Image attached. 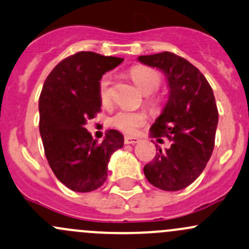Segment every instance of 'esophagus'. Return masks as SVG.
Segmentation results:
<instances>
[{
    "label": "esophagus",
    "instance_id": "1",
    "mask_svg": "<svg viewBox=\"0 0 249 249\" xmlns=\"http://www.w3.org/2000/svg\"><path fill=\"white\" fill-rule=\"evenodd\" d=\"M125 144H136V143L140 142V138L132 137V136H126L124 140Z\"/></svg>",
    "mask_w": 249,
    "mask_h": 249
}]
</instances>
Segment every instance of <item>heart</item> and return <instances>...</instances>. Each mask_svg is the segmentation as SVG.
Listing matches in <instances>:
<instances>
[{"mask_svg": "<svg viewBox=\"0 0 249 249\" xmlns=\"http://www.w3.org/2000/svg\"><path fill=\"white\" fill-rule=\"evenodd\" d=\"M130 77L136 83L138 88L144 94H150L155 91L161 85V75L153 68L145 65H135L129 71ZM111 74H105L101 76L98 85V94L101 104L107 106L111 103ZM150 104H155L154 98H149ZM148 120L145 112H131V111H119L112 117L111 124L114 127L123 132L135 133L138 127L143 126Z\"/></svg>", "mask_w": 249, "mask_h": 249, "instance_id": "heart-1", "label": "heart"}]
</instances>
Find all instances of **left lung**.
Instances as JSON below:
<instances>
[{"label":"left lung","instance_id":"8db88e82","mask_svg":"<svg viewBox=\"0 0 249 249\" xmlns=\"http://www.w3.org/2000/svg\"><path fill=\"white\" fill-rule=\"evenodd\" d=\"M138 61L166 75L169 96L163 111L150 127V137L171 141L144 166L149 182L163 191H179L192 184L211 158L218 111L205 76L190 62L172 52L140 56Z\"/></svg>","mask_w":249,"mask_h":249}]
</instances>
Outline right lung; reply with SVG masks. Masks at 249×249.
<instances>
[{"instance_id": "1", "label": "right lung", "mask_w": 249, "mask_h": 249, "mask_svg": "<svg viewBox=\"0 0 249 249\" xmlns=\"http://www.w3.org/2000/svg\"><path fill=\"white\" fill-rule=\"evenodd\" d=\"M124 59L82 51L53 68L39 96V131L57 179L75 192L103 186L112 154L124 145V136L108 130L104 141L93 140L85 125L100 112L98 85L106 71Z\"/></svg>"}]
</instances>
